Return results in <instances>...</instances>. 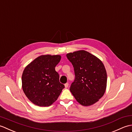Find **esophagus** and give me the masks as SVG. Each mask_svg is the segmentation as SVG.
<instances>
[{
    "label": "esophagus",
    "instance_id": "obj_1",
    "mask_svg": "<svg viewBox=\"0 0 132 132\" xmlns=\"http://www.w3.org/2000/svg\"><path fill=\"white\" fill-rule=\"evenodd\" d=\"M69 86V83H66L64 84V87H65V88H68Z\"/></svg>",
    "mask_w": 132,
    "mask_h": 132
}]
</instances>
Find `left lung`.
Listing matches in <instances>:
<instances>
[{
  "label": "left lung",
  "mask_w": 132,
  "mask_h": 132,
  "mask_svg": "<svg viewBox=\"0 0 132 132\" xmlns=\"http://www.w3.org/2000/svg\"><path fill=\"white\" fill-rule=\"evenodd\" d=\"M66 57L75 73L70 90L81 105L94 104L103 96L106 87L107 75L103 62L85 50L68 53Z\"/></svg>",
  "instance_id": "1"
}]
</instances>
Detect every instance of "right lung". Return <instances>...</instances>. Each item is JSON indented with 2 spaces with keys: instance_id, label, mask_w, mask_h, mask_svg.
<instances>
[{
  "instance_id": "add662e5",
  "label": "right lung",
  "mask_w": 132,
  "mask_h": 132,
  "mask_svg": "<svg viewBox=\"0 0 132 132\" xmlns=\"http://www.w3.org/2000/svg\"><path fill=\"white\" fill-rule=\"evenodd\" d=\"M61 58L59 55H41L24 70L22 88L26 96L35 105H52L64 88L55 70Z\"/></svg>"
}]
</instances>
